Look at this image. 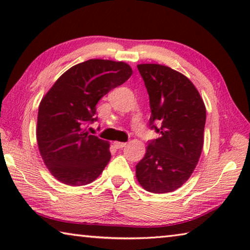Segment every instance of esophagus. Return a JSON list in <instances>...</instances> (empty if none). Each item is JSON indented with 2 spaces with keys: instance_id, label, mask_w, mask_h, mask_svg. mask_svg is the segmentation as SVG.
Listing matches in <instances>:
<instances>
[{
  "instance_id": "obj_1",
  "label": "esophagus",
  "mask_w": 250,
  "mask_h": 250,
  "mask_svg": "<svg viewBox=\"0 0 250 250\" xmlns=\"http://www.w3.org/2000/svg\"><path fill=\"white\" fill-rule=\"evenodd\" d=\"M113 146H115L117 149H121V147H124L126 146L125 142H119V141H115L113 142Z\"/></svg>"
}]
</instances>
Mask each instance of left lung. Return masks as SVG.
Returning a JSON list of instances; mask_svg holds the SVG:
<instances>
[{"label": "left lung", "instance_id": "1", "mask_svg": "<svg viewBox=\"0 0 250 250\" xmlns=\"http://www.w3.org/2000/svg\"><path fill=\"white\" fill-rule=\"evenodd\" d=\"M137 67L149 94L150 128L161 137L149 142L135 175L147 192L170 193L181 188L196 167L204 143L206 108L183 74L159 64Z\"/></svg>", "mask_w": 250, "mask_h": 250}]
</instances>
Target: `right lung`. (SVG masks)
Masks as SVG:
<instances>
[{
    "mask_svg": "<svg viewBox=\"0 0 250 250\" xmlns=\"http://www.w3.org/2000/svg\"><path fill=\"white\" fill-rule=\"evenodd\" d=\"M132 75L124 62L89 59L71 67L42 99L36 138L49 172L66 185L91 183L107 166L109 142L89 134L96 104Z\"/></svg>",
    "mask_w": 250,
    "mask_h": 250,
    "instance_id": "1",
    "label": "right lung"
}]
</instances>
